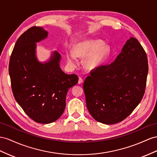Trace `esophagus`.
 Returning <instances> with one entry per match:
<instances>
[{
    "instance_id": "obj_1",
    "label": "esophagus",
    "mask_w": 157,
    "mask_h": 157,
    "mask_svg": "<svg viewBox=\"0 0 157 157\" xmlns=\"http://www.w3.org/2000/svg\"><path fill=\"white\" fill-rule=\"evenodd\" d=\"M83 82V79L82 78H79V80H78V83L80 84Z\"/></svg>"
}]
</instances>
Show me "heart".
<instances>
[{"mask_svg":"<svg viewBox=\"0 0 157 157\" xmlns=\"http://www.w3.org/2000/svg\"><path fill=\"white\" fill-rule=\"evenodd\" d=\"M109 52V47L103 44L101 40H87L76 44L74 52H67V59L71 66H75L78 63V56L83 57L89 54L86 59V66L90 69H94L105 62Z\"/></svg>","mask_w":157,"mask_h":157,"instance_id":"b5f03b06","label":"heart"}]
</instances>
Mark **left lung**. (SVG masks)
<instances>
[{"instance_id":"obj_1","label":"left lung","mask_w":157,"mask_h":157,"mask_svg":"<svg viewBox=\"0 0 157 157\" xmlns=\"http://www.w3.org/2000/svg\"><path fill=\"white\" fill-rule=\"evenodd\" d=\"M148 71L146 52L131 37L114 62L94 68L84 81L86 105L92 117L107 124L126 119L143 99Z\"/></svg>"}]
</instances>
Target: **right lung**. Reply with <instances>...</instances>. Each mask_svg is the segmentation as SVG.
Masks as SVG:
<instances>
[{"label": "right lung", "instance_id": "obj_1", "mask_svg": "<svg viewBox=\"0 0 157 157\" xmlns=\"http://www.w3.org/2000/svg\"><path fill=\"white\" fill-rule=\"evenodd\" d=\"M48 33L33 26L18 38L12 52L9 72L16 101L35 122L56 121L66 107L67 91L77 84L75 74H66L59 63L61 56L54 52L46 63L36 57V42L46 38Z\"/></svg>", "mask_w": 157, "mask_h": 157}]
</instances>
